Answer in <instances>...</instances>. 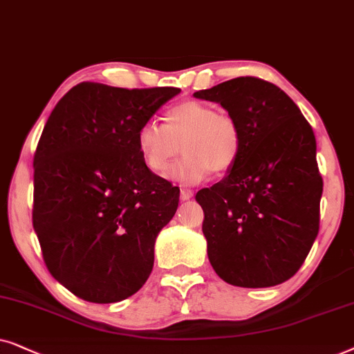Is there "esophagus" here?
<instances>
[{"label": "esophagus", "instance_id": "34e87169", "mask_svg": "<svg viewBox=\"0 0 354 354\" xmlns=\"http://www.w3.org/2000/svg\"><path fill=\"white\" fill-rule=\"evenodd\" d=\"M192 196H194V192H192L191 189H181V192H180L181 201H189Z\"/></svg>", "mask_w": 354, "mask_h": 354}]
</instances>
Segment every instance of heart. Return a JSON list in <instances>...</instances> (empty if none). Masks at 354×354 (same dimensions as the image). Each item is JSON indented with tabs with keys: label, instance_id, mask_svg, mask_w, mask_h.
<instances>
[{
	"label": "heart",
	"instance_id": "obj_1",
	"mask_svg": "<svg viewBox=\"0 0 354 354\" xmlns=\"http://www.w3.org/2000/svg\"><path fill=\"white\" fill-rule=\"evenodd\" d=\"M136 142L145 167L167 174L181 152L186 157L169 171L183 185H196L210 171L223 173L241 153L243 134L236 118L199 100L178 103L165 113V126L147 121L140 126Z\"/></svg>",
	"mask_w": 354,
	"mask_h": 354
}]
</instances>
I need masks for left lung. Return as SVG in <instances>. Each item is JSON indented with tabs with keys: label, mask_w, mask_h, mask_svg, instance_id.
<instances>
[{
	"label": "left lung",
	"mask_w": 354,
	"mask_h": 354,
	"mask_svg": "<svg viewBox=\"0 0 354 354\" xmlns=\"http://www.w3.org/2000/svg\"><path fill=\"white\" fill-rule=\"evenodd\" d=\"M236 118L241 153L223 180L196 194L216 275L267 288L299 270L319 233L322 176L313 128L275 84L236 77L199 91Z\"/></svg>",
	"instance_id": "8db88e82"
}]
</instances>
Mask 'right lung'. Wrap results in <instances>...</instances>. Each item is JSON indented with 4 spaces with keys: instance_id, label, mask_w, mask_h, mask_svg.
Here are the masks:
<instances>
[{
    "instance_id": "right-lung-1",
    "label": "right lung",
    "mask_w": 354,
    "mask_h": 354,
    "mask_svg": "<svg viewBox=\"0 0 354 354\" xmlns=\"http://www.w3.org/2000/svg\"><path fill=\"white\" fill-rule=\"evenodd\" d=\"M180 92L81 82L46 121L34 155L32 221L46 268L77 298L122 301L152 272L155 239L180 194L145 167L136 136Z\"/></svg>"
}]
</instances>
